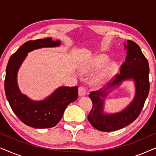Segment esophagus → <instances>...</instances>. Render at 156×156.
Instances as JSON below:
<instances>
[{
  "mask_svg": "<svg viewBox=\"0 0 156 156\" xmlns=\"http://www.w3.org/2000/svg\"><path fill=\"white\" fill-rule=\"evenodd\" d=\"M78 93H79V96H80V97H82V96H84L85 94H86V89H85V87H82V86L79 87Z\"/></svg>",
  "mask_w": 156,
  "mask_h": 156,
  "instance_id": "1",
  "label": "esophagus"
}]
</instances>
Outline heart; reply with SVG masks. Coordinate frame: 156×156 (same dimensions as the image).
Returning a JSON list of instances; mask_svg holds the SVG:
<instances>
[{"label": "heart", "instance_id": "heart-1", "mask_svg": "<svg viewBox=\"0 0 156 156\" xmlns=\"http://www.w3.org/2000/svg\"><path fill=\"white\" fill-rule=\"evenodd\" d=\"M109 61V58L107 55L101 54L95 56L91 59L88 63L85 64L82 68V72L83 73H89V72L94 69L102 67L106 65ZM119 71V66L117 63L110 62L106 66L101 74L98 76V77L93 81V84L95 87H100L106 83L110 79H112L114 75H116Z\"/></svg>", "mask_w": 156, "mask_h": 156}]
</instances>
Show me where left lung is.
I'll return each instance as SVG.
<instances>
[{"label":"left lung","instance_id":"1","mask_svg":"<svg viewBox=\"0 0 156 156\" xmlns=\"http://www.w3.org/2000/svg\"><path fill=\"white\" fill-rule=\"evenodd\" d=\"M127 50L125 62L121 67L120 74L112 80L105 89L91 91L89 97L92 101V108L87 119L94 128L101 131H116L129 125L136 120L143 109L148 97L149 82V65L146 57L136 42L127 40L124 43ZM134 82L136 94L133 101L127 107L120 112L106 114L103 112L104 99L115 87H118L123 80H131Z\"/></svg>","mask_w":156,"mask_h":156}]
</instances>
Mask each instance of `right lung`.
I'll return each mask as SVG.
<instances>
[{
    "label": "right lung",
    "instance_id": "right-lung-1",
    "mask_svg": "<svg viewBox=\"0 0 156 156\" xmlns=\"http://www.w3.org/2000/svg\"><path fill=\"white\" fill-rule=\"evenodd\" d=\"M60 45L59 40L51 37L25 42L12 55L6 67L5 92L9 104L18 118L25 124L36 129H48L56 126L65 108L78 98L77 87H60L42 101H33L20 92L17 74L27 53L36 49Z\"/></svg>",
    "mask_w": 156,
    "mask_h": 156
}]
</instances>
